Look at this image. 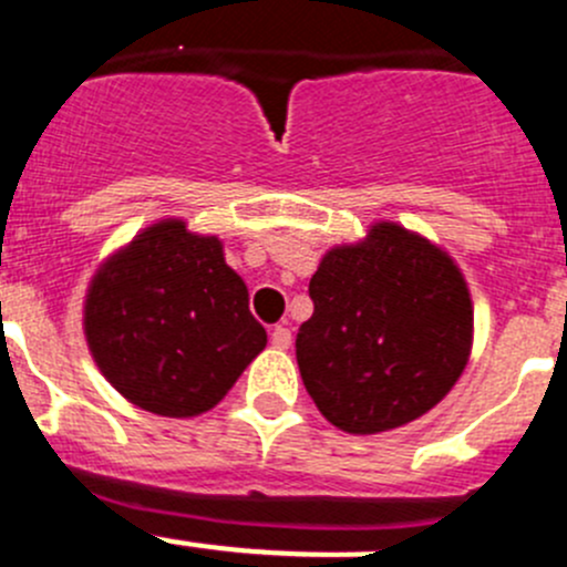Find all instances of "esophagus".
<instances>
[{
	"mask_svg": "<svg viewBox=\"0 0 567 567\" xmlns=\"http://www.w3.org/2000/svg\"><path fill=\"white\" fill-rule=\"evenodd\" d=\"M290 343H293V334H290V329L285 327V323L274 327V332H271V346H274V349H288Z\"/></svg>",
	"mask_w": 567,
	"mask_h": 567,
	"instance_id": "1",
	"label": "esophagus"
}]
</instances>
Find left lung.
<instances>
[{
    "instance_id": "8db88e82",
    "label": "left lung",
    "mask_w": 567,
    "mask_h": 567,
    "mask_svg": "<svg viewBox=\"0 0 567 567\" xmlns=\"http://www.w3.org/2000/svg\"><path fill=\"white\" fill-rule=\"evenodd\" d=\"M296 334L307 393L351 435L395 430L452 390L471 354L474 307L452 257L382 221L327 251Z\"/></svg>"
}]
</instances>
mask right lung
Here are the masks:
<instances>
[{
    "label": "right lung",
    "mask_w": 567,
    "mask_h": 567,
    "mask_svg": "<svg viewBox=\"0 0 567 567\" xmlns=\"http://www.w3.org/2000/svg\"><path fill=\"white\" fill-rule=\"evenodd\" d=\"M85 338L124 399L168 417L216 406L268 340L221 240L185 221L155 224L99 268Z\"/></svg>",
    "instance_id": "1"
}]
</instances>
